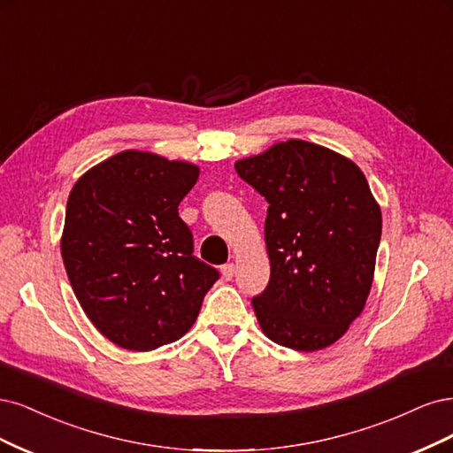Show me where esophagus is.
<instances>
[{
    "mask_svg": "<svg viewBox=\"0 0 453 453\" xmlns=\"http://www.w3.org/2000/svg\"><path fill=\"white\" fill-rule=\"evenodd\" d=\"M233 274H235V265L233 264H226V265H222V276L226 280H231L233 279Z\"/></svg>",
    "mask_w": 453,
    "mask_h": 453,
    "instance_id": "obj_1",
    "label": "esophagus"
}]
</instances>
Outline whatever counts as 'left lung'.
<instances>
[{
  "label": "left lung",
  "instance_id": "obj_1",
  "mask_svg": "<svg viewBox=\"0 0 453 453\" xmlns=\"http://www.w3.org/2000/svg\"><path fill=\"white\" fill-rule=\"evenodd\" d=\"M269 203L267 288L252 299L267 337L299 352L339 341L369 297L382 212L348 157L301 139L239 159Z\"/></svg>",
  "mask_w": 453,
  "mask_h": 453
}]
</instances>
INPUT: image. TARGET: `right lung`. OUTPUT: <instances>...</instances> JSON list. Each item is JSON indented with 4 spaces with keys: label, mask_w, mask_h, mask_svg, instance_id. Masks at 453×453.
Returning <instances> with one entry per match:
<instances>
[{
    "label": "right lung",
    "mask_w": 453,
    "mask_h": 453,
    "mask_svg": "<svg viewBox=\"0 0 453 453\" xmlns=\"http://www.w3.org/2000/svg\"><path fill=\"white\" fill-rule=\"evenodd\" d=\"M199 169L126 150L73 186L62 257L86 316L111 342L135 352L179 341L220 273L194 256L179 205Z\"/></svg>",
    "instance_id": "1"
}]
</instances>
